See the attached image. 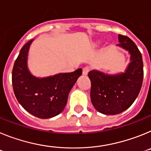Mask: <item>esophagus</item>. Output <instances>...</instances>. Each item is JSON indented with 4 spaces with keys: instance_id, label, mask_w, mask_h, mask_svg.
Here are the masks:
<instances>
[{
    "instance_id": "34e87169",
    "label": "esophagus",
    "mask_w": 151,
    "mask_h": 151,
    "mask_svg": "<svg viewBox=\"0 0 151 151\" xmlns=\"http://www.w3.org/2000/svg\"><path fill=\"white\" fill-rule=\"evenodd\" d=\"M90 71V68L88 67H85L83 68V75H87L88 72Z\"/></svg>"
}]
</instances>
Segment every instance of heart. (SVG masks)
Here are the masks:
<instances>
[{"label":"heart","instance_id":"b5f03b06","mask_svg":"<svg viewBox=\"0 0 151 151\" xmlns=\"http://www.w3.org/2000/svg\"><path fill=\"white\" fill-rule=\"evenodd\" d=\"M94 45H96V43H95V44H94Z\"/></svg>","mask_w":151,"mask_h":151}]
</instances>
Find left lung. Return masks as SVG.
Here are the masks:
<instances>
[{
    "label": "left lung",
    "mask_w": 151,
    "mask_h": 151,
    "mask_svg": "<svg viewBox=\"0 0 151 151\" xmlns=\"http://www.w3.org/2000/svg\"><path fill=\"white\" fill-rule=\"evenodd\" d=\"M117 45L128 51L130 61L124 73L109 75L91 70L90 99L98 112L105 115H117L129 108L137 97L144 78L142 55L135 43L126 36L119 35Z\"/></svg>",
    "instance_id": "1"
}]
</instances>
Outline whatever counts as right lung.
I'll use <instances>...</instances> for the list:
<instances>
[{"label":"right lung","mask_w":151,"mask_h":151,"mask_svg":"<svg viewBox=\"0 0 151 151\" xmlns=\"http://www.w3.org/2000/svg\"><path fill=\"white\" fill-rule=\"evenodd\" d=\"M32 41L23 45L14 62L13 88L16 98L25 110L39 119H49L64 110L68 94L82 74V69L43 78L35 77L27 67V56Z\"/></svg>","instance_id":"obj_1"}]
</instances>
